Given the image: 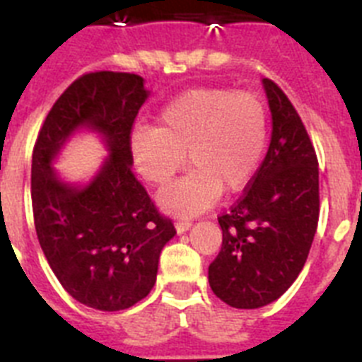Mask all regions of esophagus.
Returning a JSON list of instances; mask_svg holds the SVG:
<instances>
[{
  "mask_svg": "<svg viewBox=\"0 0 362 362\" xmlns=\"http://www.w3.org/2000/svg\"><path fill=\"white\" fill-rule=\"evenodd\" d=\"M192 228V221L190 219H179L177 223H175V230H177V233H183L187 232V230Z\"/></svg>",
  "mask_w": 362,
  "mask_h": 362,
  "instance_id": "34e87169",
  "label": "esophagus"
}]
</instances>
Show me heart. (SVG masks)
Wrapping results in <instances>:
<instances>
[{
  "label": "heart",
  "instance_id": "obj_1",
  "mask_svg": "<svg viewBox=\"0 0 362 362\" xmlns=\"http://www.w3.org/2000/svg\"><path fill=\"white\" fill-rule=\"evenodd\" d=\"M268 141V112L252 92L204 86L183 92L158 114L156 129L137 127L130 152L137 172L152 185L168 183L185 165L194 168L161 190V209L196 216L219 197L250 183Z\"/></svg>",
  "mask_w": 362,
  "mask_h": 362
}]
</instances>
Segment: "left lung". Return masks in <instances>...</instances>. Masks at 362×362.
Returning a JSON list of instances; mask_svg holds the SVG:
<instances>
[{
	"instance_id": "left-lung-1",
	"label": "left lung",
	"mask_w": 362,
	"mask_h": 362,
	"mask_svg": "<svg viewBox=\"0 0 362 362\" xmlns=\"http://www.w3.org/2000/svg\"><path fill=\"white\" fill-rule=\"evenodd\" d=\"M272 114L267 158L232 210L217 217L223 245L209 267L212 292L233 308L279 299L308 257L319 221L317 156L299 114L263 79Z\"/></svg>"
}]
</instances>
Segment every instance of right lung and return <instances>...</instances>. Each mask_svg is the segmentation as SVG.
<instances>
[{
  "label": "right lung",
  "instance_id": "right-lung-1",
  "mask_svg": "<svg viewBox=\"0 0 362 362\" xmlns=\"http://www.w3.org/2000/svg\"><path fill=\"white\" fill-rule=\"evenodd\" d=\"M148 95L136 74H85L50 108L32 153L41 250L63 288L101 312L127 310L148 296L161 250L175 235L132 174L130 130ZM83 129L102 137L109 158L90 182L70 184L52 165Z\"/></svg>",
  "mask_w": 362,
  "mask_h": 362
}]
</instances>
